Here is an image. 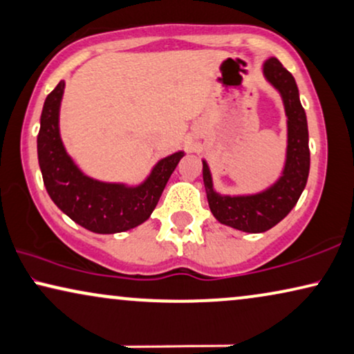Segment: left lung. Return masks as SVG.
I'll use <instances>...</instances> for the list:
<instances>
[{"mask_svg": "<svg viewBox=\"0 0 354 354\" xmlns=\"http://www.w3.org/2000/svg\"><path fill=\"white\" fill-rule=\"evenodd\" d=\"M263 76L283 99L288 117L286 160L279 178L250 195H221L214 190L208 162L203 159V182L209 209L221 224L244 232H265L288 216L304 190L310 167L307 118L297 84L286 68L272 57L263 63Z\"/></svg>", "mask_w": 354, "mask_h": 354, "instance_id": "8db88e82", "label": "left lung"}]
</instances>
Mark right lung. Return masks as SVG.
Listing matches in <instances>:
<instances>
[{"mask_svg": "<svg viewBox=\"0 0 354 354\" xmlns=\"http://www.w3.org/2000/svg\"><path fill=\"white\" fill-rule=\"evenodd\" d=\"M65 81H59L45 99L37 154L50 198L68 218L95 234H115L143 224L151 216L164 187L183 158L177 151L158 160L138 185L100 182L86 176L66 153L59 136V105Z\"/></svg>", "mask_w": 354, "mask_h": 354, "instance_id": "add662e5", "label": "right lung"}]
</instances>
